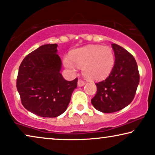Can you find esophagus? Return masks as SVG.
Wrapping results in <instances>:
<instances>
[{"mask_svg": "<svg viewBox=\"0 0 155 155\" xmlns=\"http://www.w3.org/2000/svg\"><path fill=\"white\" fill-rule=\"evenodd\" d=\"M84 84H85V82L84 81H82L81 80H79L78 81V87H82V86H84Z\"/></svg>", "mask_w": 155, "mask_h": 155, "instance_id": "34e87169", "label": "esophagus"}]
</instances>
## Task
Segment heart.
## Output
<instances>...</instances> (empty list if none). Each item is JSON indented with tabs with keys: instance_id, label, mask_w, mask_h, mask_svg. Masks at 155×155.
<instances>
[{
	"instance_id": "1",
	"label": "heart",
	"mask_w": 155,
	"mask_h": 155,
	"mask_svg": "<svg viewBox=\"0 0 155 155\" xmlns=\"http://www.w3.org/2000/svg\"><path fill=\"white\" fill-rule=\"evenodd\" d=\"M63 64L73 73L76 71V66L82 68V74L87 79L99 81L111 74L115 64V56L109 46L88 45L72 51L70 58H63Z\"/></svg>"
}]
</instances>
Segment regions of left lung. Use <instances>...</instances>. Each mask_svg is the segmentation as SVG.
Returning a JSON list of instances; mask_svg holds the SVG:
<instances>
[{
  "mask_svg": "<svg viewBox=\"0 0 155 155\" xmlns=\"http://www.w3.org/2000/svg\"><path fill=\"white\" fill-rule=\"evenodd\" d=\"M115 64L107 79L96 83L97 94L91 100L93 107L103 113L120 111L134 99L140 82L135 59L121 46L111 44Z\"/></svg>",
  "mask_w": 155,
  "mask_h": 155,
  "instance_id": "8db88e82",
  "label": "left lung"
}]
</instances>
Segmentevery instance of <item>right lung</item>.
<instances>
[{
    "instance_id": "1",
    "label": "right lung",
    "mask_w": 155,
    "mask_h": 155,
    "mask_svg": "<svg viewBox=\"0 0 155 155\" xmlns=\"http://www.w3.org/2000/svg\"><path fill=\"white\" fill-rule=\"evenodd\" d=\"M56 44L42 45L23 59L17 90L27 110L41 117L54 118L67 109L78 79L68 81L61 73L62 62Z\"/></svg>"
}]
</instances>
